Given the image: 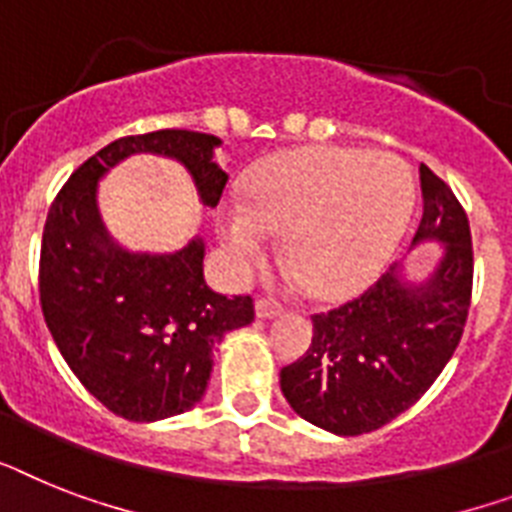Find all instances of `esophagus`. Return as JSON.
I'll use <instances>...</instances> for the list:
<instances>
[{
    "instance_id": "obj_1",
    "label": "esophagus",
    "mask_w": 512,
    "mask_h": 512,
    "mask_svg": "<svg viewBox=\"0 0 512 512\" xmlns=\"http://www.w3.org/2000/svg\"><path fill=\"white\" fill-rule=\"evenodd\" d=\"M255 313H257V318H273V315L284 313V307L278 305V302H273V299L263 297V299H257Z\"/></svg>"
}]
</instances>
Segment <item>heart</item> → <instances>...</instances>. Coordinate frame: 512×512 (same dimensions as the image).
Instances as JSON below:
<instances>
[{
    "instance_id": "obj_1",
    "label": "heart",
    "mask_w": 512,
    "mask_h": 512,
    "mask_svg": "<svg viewBox=\"0 0 512 512\" xmlns=\"http://www.w3.org/2000/svg\"><path fill=\"white\" fill-rule=\"evenodd\" d=\"M415 205L402 157L307 147L265 160L244 199L218 210V234L239 273L265 263L270 234L284 231V260L313 297L334 299L368 284L389 260Z\"/></svg>"
}]
</instances>
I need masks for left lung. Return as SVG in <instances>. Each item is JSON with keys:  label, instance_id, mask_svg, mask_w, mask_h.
Segmentation results:
<instances>
[{"label": "left lung", "instance_id": "obj_1", "mask_svg": "<svg viewBox=\"0 0 512 512\" xmlns=\"http://www.w3.org/2000/svg\"><path fill=\"white\" fill-rule=\"evenodd\" d=\"M423 218L413 242H442L423 284L397 263L360 297L313 315V342L281 368L294 413L339 436L376 431L421 400L463 336L473 292L468 215L452 189L421 165Z\"/></svg>", "mask_w": 512, "mask_h": 512}]
</instances>
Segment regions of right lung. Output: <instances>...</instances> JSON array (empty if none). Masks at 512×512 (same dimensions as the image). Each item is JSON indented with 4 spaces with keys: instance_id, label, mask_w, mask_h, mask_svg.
<instances>
[{
    "instance_id": "add662e5",
    "label": "right lung",
    "mask_w": 512,
    "mask_h": 512,
    "mask_svg": "<svg viewBox=\"0 0 512 512\" xmlns=\"http://www.w3.org/2000/svg\"><path fill=\"white\" fill-rule=\"evenodd\" d=\"M218 144V136L181 128L123 136L83 162L47 213L39 260L44 321L78 381L128 421H160L197 405L213 347L226 331L255 321V302L205 284L199 239L173 255L115 247L97 213V181L123 157L155 152L184 162L202 202L215 207L228 181L213 162Z\"/></svg>"
}]
</instances>
